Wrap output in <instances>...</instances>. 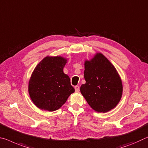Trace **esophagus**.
Listing matches in <instances>:
<instances>
[{
    "instance_id": "34e87169",
    "label": "esophagus",
    "mask_w": 148,
    "mask_h": 148,
    "mask_svg": "<svg viewBox=\"0 0 148 148\" xmlns=\"http://www.w3.org/2000/svg\"><path fill=\"white\" fill-rule=\"evenodd\" d=\"M75 92H79V86H75Z\"/></svg>"
}]
</instances>
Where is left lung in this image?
I'll use <instances>...</instances> for the list:
<instances>
[{
	"mask_svg": "<svg viewBox=\"0 0 148 148\" xmlns=\"http://www.w3.org/2000/svg\"><path fill=\"white\" fill-rule=\"evenodd\" d=\"M84 65L86 83L80 90L89 106L96 112L103 113L115 108L122 98L123 86L114 66L101 53L85 60Z\"/></svg>",
	"mask_w": 148,
	"mask_h": 148,
	"instance_id": "obj_1",
	"label": "left lung"
}]
</instances>
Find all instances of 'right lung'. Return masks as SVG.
Segmentation results:
<instances>
[{
	"mask_svg": "<svg viewBox=\"0 0 148 148\" xmlns=\"http://www.w3.org/2000/svg\"><path fill=\"white\" fill-rule=\"evenodd\" d=\"M67 59L46 56L35 67L28 83V92L34 104L41 110L55 111L75 92L70 78L63 73Z\"/></svg>",
	"mask_w": 148,
	"mask_h": 148,
	"instance_id": "add662e5",
	"label": "right lung"
}]
</instances>
